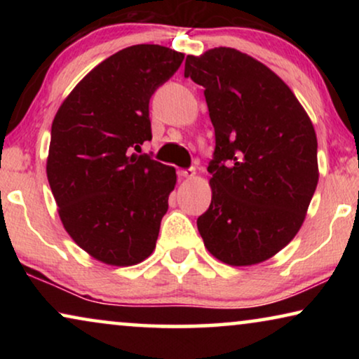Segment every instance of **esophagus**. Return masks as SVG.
I'll return each instance as SVG.
<instances>
[{
  "label": "esophagus",
  "mask_w": 359,
  "mask_h": 359,
  "mask_svg": "<svg viewBox=\"0 0 359 359\" xmlns=\"http://www.w3.org/2000/svg\"><path fill=\"white\" fill-rule=\"evenodd\" d=\"M178 175H180V178L189 180V178H193V176L196 175V170L194 168H183V170L178 171Z\"/></svg>",
  "instance_id": "obj_1"
}]
</instances>
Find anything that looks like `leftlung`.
I'll return each mask as SVG.
<instances>
[{
    "instance_id": "1",
    "label": "left lung",
    "mask_w": 359,
    "mask_h": 359,
    "mask_svg": "<svg viewBox=\"0 0 359 359\" xmlns=\"http://www.w3.org/2000/svg\"><path fill=\"white\" fill-rule=\"evenodd\" d=\"M184 76L204 88L215 132L201 237L232 266L264 262L296 237L316 193L312 122L276 73L235 48L188 55Z\"/></svg>"
}]
</instances>
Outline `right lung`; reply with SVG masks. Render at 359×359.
<instances>
[{
  "instance_id": "1",
  "label": "right lung",
  "mask_w": 359,
  "mask_h": 359,
  "mask_svg": "<svg viewBox=\"0 0 359 359\" xmlns=\"http://www.w3.org/2000/svg\"><path fill=\"white\" fill-rule=\"evenodd\" d=\"M183 53L140 43L88 73L55 114L47 178L63 227L91 257L116 266L154 252L176 184L173 166L135 155L151 140L150 97Z\"/></svg>"
}]
</instances>
